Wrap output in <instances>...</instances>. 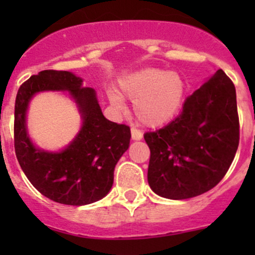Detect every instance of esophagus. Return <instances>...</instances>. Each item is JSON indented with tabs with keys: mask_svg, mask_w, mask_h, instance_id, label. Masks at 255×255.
<instances>
[{
	"mask_svg": "<svg viewBox=\"0 0 255 255\" xmlns=\"http://www.w3.org/2000/svg\"><path fill=\"white\" fill-rule=\"evenodd\" d=\"M130 133H132V139L140 140L143 138V133L140 132L139 129H137V128H132V129H130Z\"/></svg>",
	"mask_w": 255,
	"mask_h": 255,
	"instance_id": "esophagus-1",
	"label": "esophagus"
}]
</instances>
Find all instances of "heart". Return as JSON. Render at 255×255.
<instances>
[{"label":"heart","mask_w":255,"mask_h":255,"mask_svg":"<svg viewBox=\"0 0 255 255\" xmlns=\"http://www.w3.org/2000/svg\"><path fill=\"white\" fill-rule=\"evenodd\" d=\"M118 91L133 100V112L145 127H160L174 118L185 95V81L177 71L143 68L118 80ZM115 109L125 110V102L115 90L109 91Z\"/></svg>","instance_id":"b5f03b06"}]
</instances>
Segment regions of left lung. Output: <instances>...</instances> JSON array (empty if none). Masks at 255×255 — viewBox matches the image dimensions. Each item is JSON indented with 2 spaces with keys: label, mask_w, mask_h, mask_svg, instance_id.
<instances>
[{
  "label": "left lung",
  "mask_w": 255,
  "mask_h": 255,
  "mask_svg": "<svg viewBox=\"0 0 255 255\" xmlns=\"http://www.w3.org/2000/svg\"><path fill=\"white\" fill-rule=\"evenodd\" d=\"M150 149L148 182L171 200L199 196L215 187L230 169L239 143L236 87L217 70L169 125L146 132Z\"/></svg>",
  "instance_id": "1"
}]
</instances>
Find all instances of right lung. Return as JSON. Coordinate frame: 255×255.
Segmentation results:
<instances>
[{
    "label": "right lung",
    "instance_id": "add662e5",
    "mask_svg": "<svg viewBox=\"0 0 255 255\" xmlns=\"http://www.w3.org/2000/svg\"><path fill=\"white\" fill-rule=\"evenodd\" d=\"M42 91H68L78 105L82 129L60 152L37 148L27 135L25 118L32 96ZM130 129L107 120L96 91L82 86L70 71L44 70L20 85L14 106V150L33 186L53 201L84 206L106 196L113 185L117 161L129 146Z\"/></svg>",
    "mask_w": 255,
    "mask_h": 255
}]
</instances>
